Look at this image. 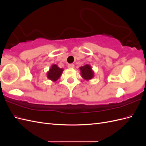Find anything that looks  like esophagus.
<instances>
[{"instance_id":"obj_1","label":"esophagus","mask_w":146,"mask_h":146,"mask_svg":"<svg viewBox=\"0 0 146 146\" xmlns=\"http://www.w3.org/2000/svg\"><path fill=\"white\" fill-rule=\"evenodd\" d=\"M68 68H69V69H72V68H74V64H68Z\"/></svg>"}]
</instances>
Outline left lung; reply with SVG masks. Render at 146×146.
<instances>
[{
  "instance_id": "1",
  "label": "left lung",
  "mask_w": 146,
  "mask_h": 146,
  "mask_svg": "<svg viewBox=\"0 0 146 146\" xmlns=\"http://www.w3.org/2000/svg\"><path fill=\"white\" fill-rule=\"evenodd\" d=\"M82 76L85 80H90L94 76V73L92 72L91 66L88 64H86L80 68Z\"/></svg>"
}]
</instances>
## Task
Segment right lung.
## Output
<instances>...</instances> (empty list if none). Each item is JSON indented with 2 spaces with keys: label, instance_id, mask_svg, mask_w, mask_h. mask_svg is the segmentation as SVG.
Here are the masks:
<instances>
[{
  "label": "right lung",
  "instance_id": "add662e5",
  "mask_svg": "<svg viewBox=\"0 0 146 146\" xmlns=\"http://www.w3.org/2000/svg\"><path fill=\"white\" fill-rule=\"evenodd\" d=\"M63 70V69H60L56 64L52 65L49 71L47 73V77L50 80L55 82L60 78Z\"/></svg>",
  "mask_w": 146,
  "mask_h": 146
}]
</instances>
